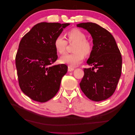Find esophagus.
I'll list each match as a JSON object with an SVG mask.
<instances>
[{
    "mask_svg": "<svg viewBox=\"0 0 135 135\" xmlns=\"http://www.w3.org/2000/svg\"><path fill=\"white\" fill-rule=\"evenodd\" d=\"M74 70V68H73V66H68V70L69 71H72Z\"/></svg>",
    "mask_w": 135,
    "mask_h": 135,
    "instance_id": "obj_1",
    "label": "esophagus"
}]
</instances>
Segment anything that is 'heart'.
Masks as SVG:
<instances>
[{"label":"heart","instance_id":"1","mask_svg":"<svg viewBox=\"0 0 135 135\" xmlns=\"http://www.w3.org/2000/svg\"><path fill=\"white\" fill-rule=\"evenodd\" d=\"M69 43L75 42L71 54H68L61 57V62L68 64L71 66L78 65L84 59V56H87L92 52L91 43L86 39L84 32L79 28H74L68 31L66 33ZM56 50L59 54H65L68 42L62 35L58 36L54 42Z\"/></svg>","mask_w":135,"mask_h":135}]
</instances>
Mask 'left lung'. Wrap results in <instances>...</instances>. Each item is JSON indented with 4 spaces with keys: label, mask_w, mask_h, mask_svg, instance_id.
Instances as JSON below:
<instances>
[{
    "label": "left lung",
    "mask_w": 135,
    "mask_h": 135,
    "mask_svg": "<svg viewBox=\"0 0 135 135\" xmlns=\"http://www.w3.org/2000/svg\"><path fill=\"white\" fill-rule=\"evenodd\" d=\"M77 26L85 28L91 34L93 44L87 61L93 67L84 69V74L79 83L80 88L92 101L105 100L115 92L121 75L120 52L113 35L105 28L92 22L80 23Z\"/></svg>",
    "instance_id": "obj_1"
}]
</instances>
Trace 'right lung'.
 Instances as JSON below:
<instances>
[{"mask_svg":"<svg viewBox=\"0 0 135 135\" xmlns=\"http://www.w3.org/2000/svg\"><path fill=\"white\" fill-rule=\"evenodd\" d=\"M69 24L39 23L20 42L15 59L19 86L32 100L45 103L59 90L68 66L52 65L58 58L54 42Z\"/></svg>","mask_w":135,"mask_h":135,"instance_id":"1","label":"right lung"}]
</instances>
